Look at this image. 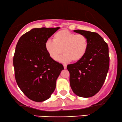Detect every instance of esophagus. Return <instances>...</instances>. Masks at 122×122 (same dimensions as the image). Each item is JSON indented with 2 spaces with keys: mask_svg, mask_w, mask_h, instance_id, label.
Wrapping results in <instances>:
<instances>
[{
  "mask_svg": "<svg viewBox=\"0 0 122 122\" xmlns=\"http://www.w3.org/2000/svg\"><path fill=\"white\" fill-rule=\"evenodd\" d=\"M63 67H64L65 69H66V68H67V65H66V64H63Z\"/></svg>",
  "mask_w": 122,
  "mask_h": 122,
  "instance_id": "34e87169",
  "label": "esophagus"
}]
</instances>
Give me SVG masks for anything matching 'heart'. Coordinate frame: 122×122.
I'll use <instances>...</instances> for the list:
<instances>
[{
	"instance_id": "1",
	"label": "heart",
	"mask_w": 122,
	"mask_h": 122,
	"mask_svg": "<svg viewBox=\"0 0 122 122\" xmlns=\"http://www.w3.org/2000/svg\"><path fill=\"white\" fill-rule=\"evenodd\" d=\"M87 37L82 34H76L67 30H62L55 34L53 41L47 40L46 51L51 59L57 60L63 53L61 60L77 62L83 59L88 50Z\"/></svg>"
}]
</instances>
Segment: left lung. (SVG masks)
Masks as SVG:
<instances>
[{
    "label": "left lung",
    "mask_w": 122,
    "mask_h": 122,
    "mask_svg": "<svg viewBox=\"0 0 122 122\" xmlns=\"http://www.w3.org/2000/svg\"><path fill=\"white\" fill-rule=\"evenodd\" d=\"M73 31L87 37L88 47L83 59L67 65L70 86L79 97L95 96L102 88L109 67L108 46L98 34L82 30Z\"/></svg>",
    "instance_id": "obj_1"
}]
</instances>
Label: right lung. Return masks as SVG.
Segmentation results:
<instances>
[{"instance_id": "right-lung-1", "label": "right lung", "mask_w": 122, "mask_h": 122, "mask_svg": "<svg viewBox=\"0 0 122 122\" xmlns=\"http://www.w3.org/2000/svg\"><path fill=\"white\" fill-rule=\"evenodd\" d=\"M60 28L32 29L20 37L13 58L15 77L21 91L35 102L49 99L64 69L51 59L45 48L48 39Z\"/></svg>"}]
</instances>
